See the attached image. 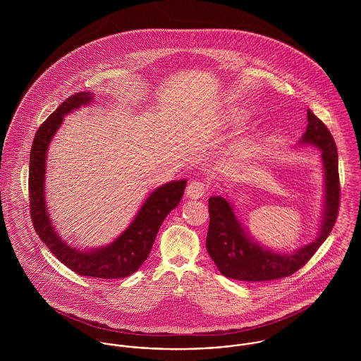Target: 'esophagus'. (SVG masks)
I'll use <instances>...</instances> for the list:
<instances>
[{
  "mask_svg": "<svg viewBox=\"0 0 361 361\" xmlns=\"http://www.w3.org/2000/svg\"><path fill=\"white\" fill-rule=\"evenodd\" d=\"M207 189H208V186L204 182L192 180L186 188V196L190 199H200L206 195Z\"/></svg>",
  "mask_w": 361,
  "mask_h": 361,
  "instance_id": "esophagus-1",
  "label": "esophagus"
}]
</instances>
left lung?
<instances>
[{
    "mask_svg": "<svg viewBox=\"0 0 361 361\" xmlns=\"http://www.w3.org/2000/svg\"><path fill=\"white\" fill-rule=\"evenodd\" d=\"M307 129L300 143L314 145L322 152L325 173V209L322 225L315 240L292 255H279L256 243L235 216L233 207L221 196L208 199L209 225L207 252L216 268L226 278L249 282L272 281L289 276L300 269L331 233L339 211L341 185L338 172V150L335 140L311 111H307Z\"/></svg>",
    "mask_w": 361,
    "mask_h": 361,
    "instance_id": "8db88e82",
    "label": "left lung"
}]
</instances>
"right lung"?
<instances>
[{
  "label": "right lung",
  "mask_w": 361,
  "mask_h": 361,
  "mask_svg": "<svg viewBox=\"0 0 361 361\" xmlns=\"http://www.w3.org/2000/svg\"><path fill=\"white\" fill-rule=\"evenodd\" d=\"M92 102L93 94L90 92L75 93L61 104L36 132L29 161L30 216L39 238L52 255L73 272L102 279L126 278L136 272L149 257L161 224L183 196L186 180H172L157 188L146 199L133 222L108 246L90 252L68 246L56 235L44 200L47 149L63 116Z\"/></svg>",
  "instance_id": "add662e5"
}]
</instances>
